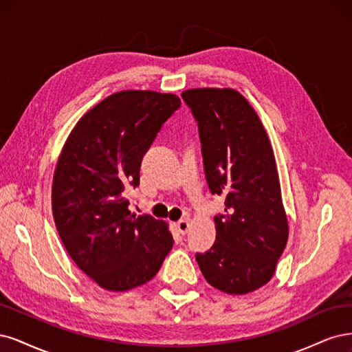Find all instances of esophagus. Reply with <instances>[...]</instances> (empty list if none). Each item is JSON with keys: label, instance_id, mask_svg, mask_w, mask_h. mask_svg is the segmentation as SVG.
<instances>
[{"label": "esophagus", "instance_id": "1", "mask_svg": "<svg viewBox=\"0 0 352 352\" xmlns=\"http://www.w3.org/2000/svg\"><path fill=\"white\" fill-rule=\"evenodd\" d=\"M188 226H190V219L188 218H184L177 222V230L181 232V234H186L188 231Z\"/></svg>", "mask_w": 352, "mask_h": 352}]
</instances>
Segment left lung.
Instances as JSON below:
<instances>
[{
	"mask_svg": "<svg viewBox=\"0 0 352 352\" xmlns=\"http://www.w3.org/2000/svg\"><path fill=\"white\" fill-rule=\"evenodd\" d=\"M181 96L197 122L210 192L225 197V213L214 217L217 241L196 260L212 287L241 296L270 280L288 240L274 151L236 90L190 89Z\"/></svg>",
	"mask_w": 352,
	"mask_h": 352,
	"instance_id": "8db88e82",
	"label": "left lung"
}]
</instances>
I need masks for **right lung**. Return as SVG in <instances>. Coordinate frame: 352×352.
I'll return each mask as SVG.
<instances>
[{"label": "right lung", "instance_id": "1", "mask_svg": "<svg viewBox=\"0 0 352 352\" xmlns=\"http://www.w3.org/2000/svg\"><path fill=\"white\" fill-rule=\"evenodd\" d=\"M181 107L173 94L124 90L80 118L52 181L56 231L78 269L108 291L151 280L173 248L164 221L129 210V187L164 122Z\"/></svg>", "mask_w": 352, "mask_h": 352}]
</instances>
